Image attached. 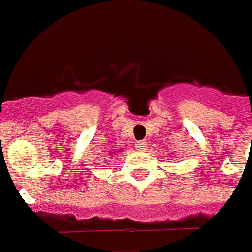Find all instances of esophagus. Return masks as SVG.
Returning a JSON list of instances; mask_svg holds the SVG:
<instances>
[{
	"label": "esophagus",
	"mask_w": 252,
	"mask_h": 252,
	"mask_svg": "<svg viewBox=\"0 0 252 252\" xmlns=\"http://www.w3.org/2000/svg\"><path fill=\"white\" fill-rule=\"evenodd\" d=\"M135 146H137L140 151H144L146 148V142H144V141H137V142H135Z\"/></svg>",
	"instance_id": "esophagus-1"
}]
</instances>
